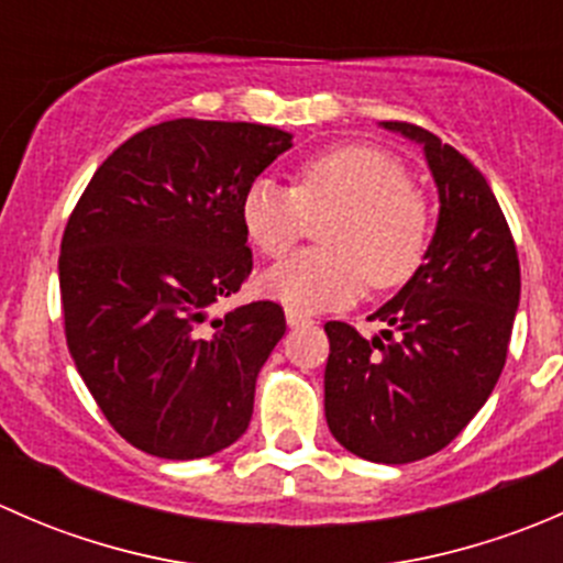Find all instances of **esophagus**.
<instances>
[{
	"label": "esophagus",
	"instance_id": "esophagus-1",
	"mask_svg": "<svg viewBox=\"0 0 563 563\" xmlns=\"http://www.w3.org/2000/svg\"><path fill=\"white\" fill-rule=\"evenodd\" d=\"M286 321H288V327H291V329L310 327V323H313V316L302 313V310H297V308H286Z\"/></svg>",
	"mask_w": 563,
	"mask_h": 563
}]
</instances>
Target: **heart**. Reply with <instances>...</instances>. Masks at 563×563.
Returning a JSON list of instances; mask_svg holds the SVG:
<instances>
[{"label": "heart", "instance_id": "obj_1", "mask_svg": "<svg viewBox=\"0 0 563 563\" xmlns=\"http://www.w3.org/2000/svg\"><path fill=\"white\" fill-rule=\"evenodd\" d=\"M327 220L321 242L261 277V288L297 310L349 305L371 288L391 291L411 280L430 245V209L406 166L367 144H340L299 163L297 185L261 176L242 198L250 242L280 258L310 229Z\"/></svg>", "mask_w": 563, "mask_h": 563}]
</instances>
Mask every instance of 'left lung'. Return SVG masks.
<instances>
[{"mask_svg":"<svg viewBox=\"0 0 563 563\" xmlns=\"http://www.w3.org/2000/svg\"><path fill=\"white\" fill-rule=\"evenodd\" d=\"M384 128L424 146L439 223L417 275L373 313L387 323L382 338L323 323V411L345 450L400 465L444 450L490 397L520 302V261L490 185L455 146L419 124Z\"/></svg>","mask_w":563,"mask_h":563,"instance_id":"1","label":"left lung"}]
</instances>
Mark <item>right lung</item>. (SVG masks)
I'll list each match as a JSON object with an SVG mask.
<instances>
[{
  "label": "right lung",
  "mask_w": 563,
  "mask_h": 563,
  "mask_svg": "<svg viewBox=\"0 0 563 563\" xmlns=\"http://www.w3.org/2000/svg\"><path fill=\"white\" fill-rule=\"evenodd\" d=\"M291 133L172 119L106 157L65 225V338L111 428L146 455L196 460L234 444L255 378L286 332L277 302L209 318L253 269L242 198Z\"/></svg>",
  "instance_id": "add662e5"
}]
</instances>
